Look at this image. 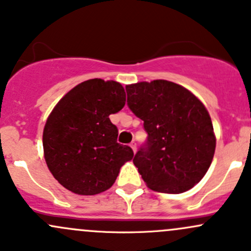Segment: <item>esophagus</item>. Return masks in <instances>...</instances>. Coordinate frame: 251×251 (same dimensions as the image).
<instances>
[{"mask_svg":"<svg viewBox=\"0 0 251 251\" xmlns=\"http://www.w3.org/2000/svg\"><path fill=\"white\" fill-rule=\"evenodd\" d=\"M130 147H131V148H132L133 153H136V151H137V144H136V142H135V141L131 142V143H130Z\"/></svg>","mask_w":251,"mask_h":251,"instance_id":"obj_1","label":"esophagus"}]
</instances>
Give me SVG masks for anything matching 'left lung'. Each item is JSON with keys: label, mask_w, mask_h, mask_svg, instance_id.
I'll list each match as a JSON object with an SVG mask.
<instances>
[{"label": "left lung", "mask_w": 251, "mask_h": 251, "mask_svg": "<svg viewBox=\"0 0 251 251\" xmlns=\"http://www.w3.org/2000/svg\"><path fill=\"white\" fill-rule=\"evenodd\" d=\"M127 105L148 133L133 164L151 189L177 194L196 186L209 170L216 138L203 103L166 80L126 86Z\"/></svg>", "instance_id": "1"}]
</instances>
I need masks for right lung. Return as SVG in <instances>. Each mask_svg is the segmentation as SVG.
Instances as JSON below:
<instances>
[{"instance_id": "1", "label": "right lung", "mask_w": 251, "mask_h": 251, "mask_svg": "<svg viewBox=\"0 0 251 251\" xmlns=\"http://www.w3.org/2000/svg\"><path fill=\"white\" fill-rule=\"evenodd\" d=\"M123 86L92 78L58 102L44 128L45 159L54 178L69 191L93 196L110 188L132 149L118 143L109 115L125 105Z\"/></svg>"}]
</instances>
